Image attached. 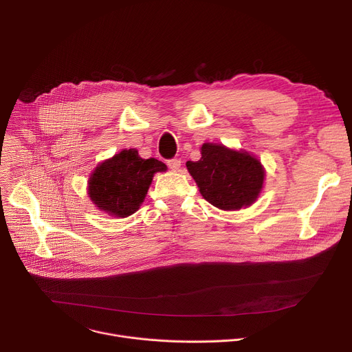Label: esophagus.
Wrapping results in <instances>:
<instances>
[{
    "instance_id": "34e87169",
    "label": "esophagus",
    "mask_w": 352,
    "mask_h": 352,
    "mask_svg": "<svg viewBox=\"0 0 352 352\" xmlns=\"http://www.w3.org/2000/svg\"><path fill=\"white\" fill-rule=\"evenodd\" d=\"M168 167H170V170L174 171V173L179 171V168H181V160H178V159L168 160Z\"/></svg>"
}]
</instances>
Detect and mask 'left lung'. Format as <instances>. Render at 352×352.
<instances>
[{"label":"left lung","instance_id":"left-lung-1","mask_svg":"<svg viewBox=\"0 0 352 352\" xmlns=\"http://www.w3.org/2000/svg\"><path fill=\"white\" fill-rule=\"evenodd\" d=\"M200 155V160L186 162V168L210 205L239 210L256 202L266 171L255 155L220 143H204Z\"/></svg>","mask_w":352,"mask_h":352}]
</instances>
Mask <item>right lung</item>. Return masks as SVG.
Returning a JSON list of instances; mask_svg holds the SVG:
<instances>
[{"label":"right lung","mask_w":352,"mask_h":352,"mask_svg":"<svg viewBox=\"0 0 352 352\" xmlns=\"http://www.w3.org/2000/svg\"><path fill=\"white\" fill-rule=\"evenodd\" d=\"M167 166L156 159H142L136 148H125L98 163L87 181L93 205L111 217L124 219L139 210L156 173Z\"/></svg>","instance_id":"obj_1"}]
</instances>
